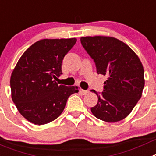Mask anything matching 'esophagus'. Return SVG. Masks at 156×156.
<instances>
[{"label":"esophagus","instance_id":"34e87169","mask_svg":"<svg viewBox=\"0 0 156 156\" xmlns=\"http://www.w3.org/2000/svg\"><path fill=\"white\" fill-rule=\"evenodd\" d=\"M80 93L82 94H83V95H85V94H88V93H89V91L88 90H83V89H80Z\"/></svg>","mask_w":156,"mask_h":156}]
</instances>
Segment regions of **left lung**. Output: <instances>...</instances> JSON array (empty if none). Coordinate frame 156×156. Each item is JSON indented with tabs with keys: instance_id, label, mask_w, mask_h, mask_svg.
I'll return each mask as SVG.
<instances>
[{
	"instance_id": "left-lung-1",
	"label": "left lung",
	"mask_w": 156,
	"mask_h": 156,
	"mask_svg": "<svg viewBox=\"0 0 156 156\" xmlns=\"http://www.w3.org/2000/svg\"><path fill=\"white\" fill-rule=\"evenodd\" d=\"M81 44L95 62L98 74L106 76L104 92H94V116L106 122H117L129 115L142 95L145 79L140 58L127 44L114 37L98 35L80 38Z\"/></svg>"
}]
</instances>
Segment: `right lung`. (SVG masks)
Returning <instances> with one entry per match:
<instances>
[{
  "label": "right lung",
  "mask_w": 156,
  "mask_h": 156,
  "mask_svg": "<svg viewBox=\"0 0 156 156\" xmlns=\"http://www.w3.org/2000/svg\"><path fill=\"white\" fill-rule=\"evenodd\" d=\"M76 38H45L25 51L10 80L11 98L20 114L34 125H42L62 113L68 98L79 92L76 86L58 85L62 62Z\"/></svg>",
  "instance_id": "right-lung-1"
}]
</instances>
